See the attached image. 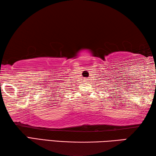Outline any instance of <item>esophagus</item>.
Masks as SVG:
<instances>
[{
	"mask_svg": "<svg viewBox=\"0 0 156 156\" xmlns=\"http://www.w3.org/2000/svg\"><path fill=\"white\" fill-rule=\"evenodd\" d=\"M84 81H85L86 83H88V82H89V79H87V78H85V79H84Z\"/></svg>",
	"mask_w": 156,
	"mask_h": 156,
	"instance_id": "esophagus-1",
	"label": "esophagus"
}]
</instances>
